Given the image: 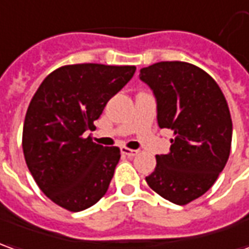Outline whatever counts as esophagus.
Here are the masks:
<instances>
[{
    "instance_id": "34e87169",
    "label": "esophagus",
    "mask_w": 249,
    "mask_h": 249,
    "mask_svg": "<svg viewBox=\"0 0 249 249\" xmlns=\"http://www.w3.org/2000/svg\"><path fill=\"white\" fill-rule=\"evenodd\" d=\"M121 153L124 154V155H126V157L132 158V157L138 155L139 151L138 150H131V148H128V147H123V148H121Z\"/></svg>"
}]
</instances>
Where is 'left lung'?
Masks as SVG:
<instances>
[{
    "mask_svg": "<svg viewBox=\"0 0 249 249\" xmlns=\"http://www.w3.org/2000/svg\"><path fill=\"white\" fill-rule=\"evenodd\" d=\"M139 76L155 95L160 128L174 135L146 181L169 202L188 204L213 187L228 162L233 131L228 102L215 80L188 62H157Z\"/></svg>",
    "mask_w": 249,
    "mask_h": 249,
    "instance_id": "left-lung-1",
    "label": "left lung"
}]
</instances>
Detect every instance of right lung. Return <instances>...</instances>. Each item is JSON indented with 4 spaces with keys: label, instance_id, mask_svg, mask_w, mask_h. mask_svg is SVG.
<instances>
[{
    "label": "right lung",
    "instance_id": "obj_1",
    "mask_svg": "<svg viewBox=\"0 0 249 249\" xmlns=\"http://www.w3.org/2000/svg\"><path fill=\"white\" fill-rule=\"evenodd\" d=\"M135 71L131 65H65L32 96L23 126L25 163L40 191L62 209H89L109 188L120 148L96 144L86 135Z\"/></svg>",
    "mask_w": 249,
    "mask_h": 249
}]
</instances>
